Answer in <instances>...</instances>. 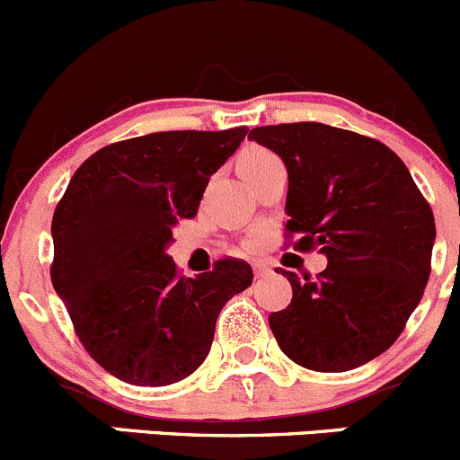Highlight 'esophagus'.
<instances>
[{"instance_id": "esophagus-1", "label": "esophagus", "mask_w": 460, "mask_h": 460, "mask_svg": "<svg viewBox=\"0 0 460 460\" xmlns=\"http://www.w3.org/2000/svg\"><path fill=\"white\" fill-rule=\"evenodd\" d=\"M270 271L271 270L265 265V262H256V265H253V274H256L258 279H261V276H267V274H270Z\"/></svg>"}]
</instances>
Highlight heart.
<instances>
[{
	"instance_id": "obj_1",
	"label": "heart",
	"mask_w": 460,
	"mask_h": 460,
	"mask_svg": "<svg viewBox=\"0 0 460 460\" xmlns=\"http://www.w3.org/2000/svg\"><path fill=\"white\" fill-rule=\"evenodd\" d=\"M279 162L280 159L276 157L271 150L252 146V148L244 150L243 157H240V172H243L244 177H249V175H253L256 171H261V168L271 166V164H279Z\"/></svg>"
}]
</instances>
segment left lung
Segmentation results:
<instances>
[{"label":"left lung","instance_id":"obj_1","mask_svg":"<svg viewBox=\"0 0 460 460\" xmlns=\"http://www.w3.org/2000/svg\"><path fill=\"white\" fill-rule=\"evenodd\" d=\"M289 177L285 238L321 247L328 267L292 283V301L271 312L280 350L298 367L341 373L394 346L420 303L431 271L434 213L402 159L371 137L325 123L253 128Z\"/></svg>","mask_w":460,"mask_h":460}]
</instances>
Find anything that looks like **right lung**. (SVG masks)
Instances as JSON below:
<instances>
[{
  "label": "right lung",
  "instance_id": "obj_1",
  "mask_svg": "<svg viewBox=\"0 0 460 460\" xmlns=\"http://www.w3.org/2000/svg\"><path fill=\"white\" fill-rule=\"evenodd\" d=\"M244 135V126L172 130L110 144L80 164L53 211V288L84 350L128 385L189 377L225 303L252 285L240 258L184 279L166 253L172 226L198 216L208 180Z\"/></svg>",
  "mask_w": 460,
  "mask_h": 460
}]
</instances>
